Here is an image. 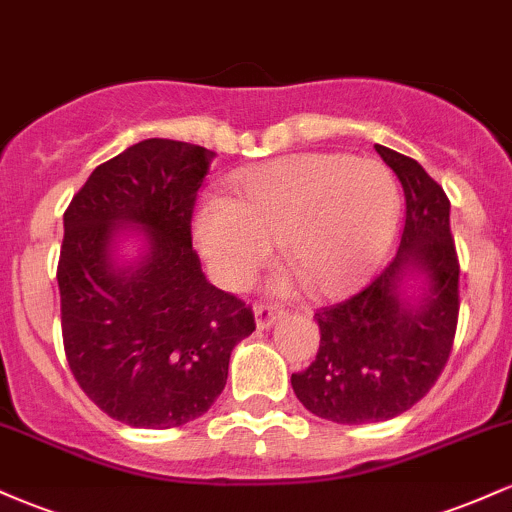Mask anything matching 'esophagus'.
I'll return each instance as SVG.
<instances>
[{
  "instance_id": "34e87169",
  "label": "esophagus",
  "mask_w": 512,
  "mask_h": 512,
  "mask_svg": "<svg viewBox=\"0 0 512 512\" xmlns=\"http://www.w3.org/2000/svg\"><path fill=\"white\" fill-rule=\"evenodd\" d=\"M281 315H284V310H281L276 303L255 305V320H257V327H260V330H267V327H272Z\"/></svg>"
}]
</instances>
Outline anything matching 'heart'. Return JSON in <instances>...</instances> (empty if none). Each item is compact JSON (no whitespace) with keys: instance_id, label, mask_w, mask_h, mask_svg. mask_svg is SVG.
Instances as JSON below:
<instances>
[{"instance_id":"obj_1","label":"heart","mask_w":512,"mask_h":512,"mask_svg":"<svg viewBox=\"0 0 512 512\" xmlns=\"http://www.w3.org/2000/svg\"><path fill=\"white\" fill-rule=\"evenodd\" d=\"M397 211V185L383 163L301 154L238 173L228 199H204L195 240L228 289L252 281L279 238L281 257L305 286L337 296L383 257Z\"/></svg>"}]
</instances>
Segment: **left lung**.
<instances>
[{
    "label": "left lung",
    "instance_id": "1",
    "mask_svg": "<svg viewBox=\"0 0 512 512\" xmlns=\"http://www.w3.org/2000/svg\"><path fill=\"white\" fill-rule=\"evenodd\" d=\"M402 182L404 228L395 262L368 286L315 313L320 349L291 375L308 411L334 424L395 419L428 395L448 363L460 315V260L450 199L414 158L375 144ZM407 266L429 276V296L409 309L396 293Z\"/></svg>",
    "mask_w": 512,
    "mask_h": 512
}]
</instances>
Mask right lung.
I'll return each mask as SVG.
<instances>
[{
	"label": "right lung",
	"instance_id": "add662e5",
	"mask_svg": "<svg viewBox=\"0 0 512 512\" xmlns=\"http://www.w3.org/2000/svg\"><path fill=\"white\" fill-rule=\"evenodd\" d=\"M214 151L173 139L129 146L64 211L57 264L64 356L86 397L127 426L175 428L207 414L255 313L202 274L192 211ZM150 240L140 267L109 262L117 225Z\"/></svg>",
	"mask_w": 512,
	"mask_h": 512
}]
</instances>
